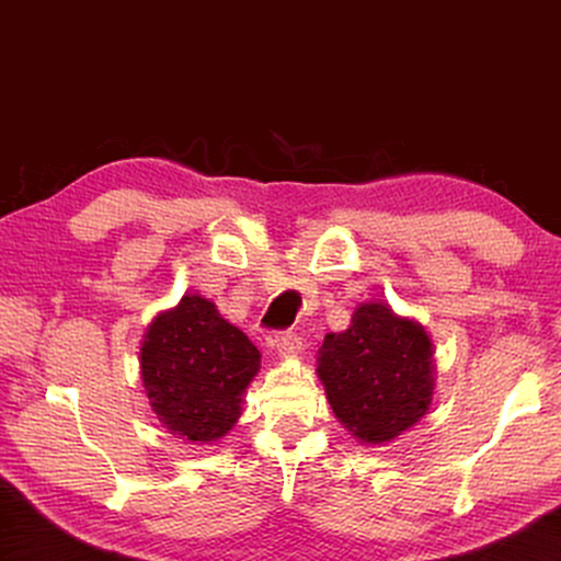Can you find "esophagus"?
Returning a JSON list of instances; mask_svg holds the SVG:
<instances>
[{
	"label": "esophagus",
	"instance_id": "esophagus-1",
	"mask_svg": "<svg viewBox=\"0 0 561 561\" xmlns=\"http://www.w3.org/2000/svg\"><path fill=\"white\" fill-rule=\"evenodd\" d=\"M272 346L277 348L282 356H294L301 351V339L294 334V331H279V334L272 336Z\"/></svg>",
	"mask_w": 561,
	"mask_h": 561
}]
</instances>
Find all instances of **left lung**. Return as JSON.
Instances as JSON below:
<instances>
[{"label": "left lung", "mask_w": 561, "mask_h": 561, "mask_svg": "<svg viewBox=\"0 0 561 561\" xmlns=\"http://www.w3.org/2000/svg\"><path fill=\"white\" fill-rule=\"evenodd\" d=\"M317 371L336 417L356 438L393 440L428 411L431 339L386 304H360L346 331L327 334Z\"/></svg>", "instance_id": "obj_1"}]
</instances>
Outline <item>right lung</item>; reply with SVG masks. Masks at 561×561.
<instances>
[{
    "mask_svg": "<svg viewBox=\"0 0 561 561\" xmlns=\"http://www.w3.org/2000/svg\"><path fill=\"white\" fill-rule=\"evenodd\" d=\"M140 368L150 405L170 431L193 443L222 438L242 413L260 351L215 304L185 294L150 324Z\"/></svg>",
    "mask_w": 561,
    "mask_h": 561,
    "instance_id": "1",
    "label": "right lung"
}]
</instances>
